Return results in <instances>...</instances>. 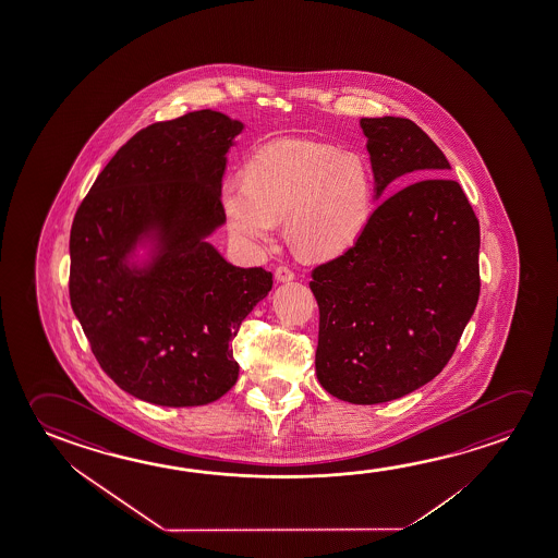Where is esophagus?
I'll return each mask as SVG.
<instances>
[{
	"label": "esophagus",
	"instance_id": "esophagus-1",
	"mask_svg": "<svg viewBox=\"0 0 558 558\" xmlns=\"http://www.w3.org/2000/svg\"><path fill=\"white\" fill-rule=\"evenodd\" d=\"M276 282L286 283L292 282L295 275H293L292 270L288 268V266H278L275 270Z\"/></svg>",
	"mask_w": 558,
	"mask_h": 558
}]
</instances>
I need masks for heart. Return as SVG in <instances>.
Here are the masks:
<instances>
[{"mask_svg":"<svg viewBox=\"0 0 558 558\" xmlns=\"http://www.w3.org/2000/svg\"><path fill=\"white\" fill-rule=\"evenodd\" d=\"M222 208L233 240L247 248L270 243L286 220V238L305 260L340 257L365 232L373 178L357 153L280 138L245 166V180L223 181Z\"/></svg>","mask_w":558,"mask_h":558,"instance_id":"1","label":"heart"}]
</instances>
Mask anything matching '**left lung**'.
<instances>
[{"mask_svg": "<svg viewBox=\"0 0 558 558\" xmlns=\"http://www.w3.org/2000/svg\"><path fill=\"white\" fill-rule=\"evenodd\" d=\"M375 208L360 240L313 270L318 303L315 369L328 395L383 403L445 369L480 300V222L450 163L405 118H361Z\"/></svg>", "mask_w": 558, "mask_h": 558, "instance_id": "8db88e82", "label": "left lung"}]
</instances>
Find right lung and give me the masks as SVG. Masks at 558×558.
Wrapping results in <instances>:
<instances>
[{
    "label": "right lung",
    "instance_id": "add662e5",
    "mask_svg": "<svg viewBox=\"0 0 558 558\" xmlns=\"http://www.w3.org/2000/svg\"><path fill=\"white\" fill-rule=\"evenodd\" d=\"M243 128L198 110L138 131L71 226V307L104 373L138 400L222 398L240 375L232 340L272 290L265 268L233 266L208 241L226 222L222 175Z\"/></svg>",
    "mask_w": 558,
    "mask_h": 558
}]
</instances>
